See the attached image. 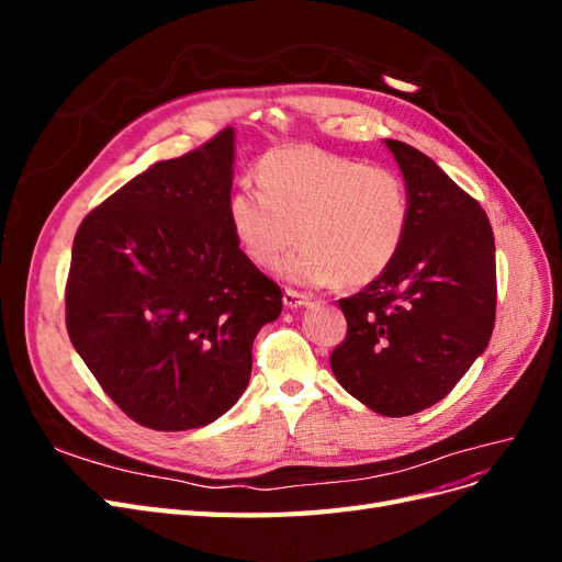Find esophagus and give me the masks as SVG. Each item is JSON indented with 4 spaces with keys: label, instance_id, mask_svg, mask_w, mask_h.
I'll list each match as a JSON object with an SVG mask.
<instances>
[{
    "label": "esophagus",
    "instance_id": "esophagus-1",
    "mask_svg": "<svg viewBox=\"0 0 562 562\" xmlns=\"http://www.w3.org/2000/svg\"><path fill=\"white\" fill-rule=\"evenodd\" d=\"M283 304H285V310H302V307H307V304H310V297L297 293V291H291V288H285Z\"/></svg>",
    "mask_w": 562,
    "mask_h": 562
}]
</instances>
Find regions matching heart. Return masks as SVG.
Here are the masks:
<instances>
[{"label": "heart", "instance_id": "heart-1", "mask_svg": "<svg viewBox=\"0 0 562 562\" xmlns=\"http://www.w3.org/2000/svg\"><path fill=\"white\" fill-rule=\"evenodd\" d=\"M262 190L236 187L227 220L252 262L274 265L297 236L304 246L279 267L302 285H366L396 260L411 201L389 168L312 145L271 149L258 166Z\"/></svg>", "mask_w": 562, "mask_h": 562}]
</instances>
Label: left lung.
Listing matches in <instances>:
<instances>
[{"label":"left lung","instance_id":"left-lung-1","mask_svg":"<svg viewBox=\"0 0 562 562\" xmlns=\"http://www.w3.org/2000/svg\"><path fill=\"white\" fill-rule=\"evenodd\" d=\"M411 217L396 260L361 293L339 300L347 337L330 356L337 382L384 417L446 398L495 328V236L471 199L419 149L384 140Z\"/></svg>","mask_w":562,"mask_h":562}]
</instances>
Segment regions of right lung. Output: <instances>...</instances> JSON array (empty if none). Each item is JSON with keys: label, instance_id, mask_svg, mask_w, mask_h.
<instances>
[{"label": "right lung", "instance_id": "add662e5", "mask_svg": "<svg viewBox=\"0 0 562 562\" xmlns=\"http://www.w3.org/2000/svg\"><path fill=\"white\" fill-rule=\"evenodd\" d=\"M234 128L157 161L91 211L72 246L67 333L105 394L143 427L199 429L250 380L281 288L229 227Z\"/></svg>", "mask_w": 562, "mask_h": 562}]
</instances>
